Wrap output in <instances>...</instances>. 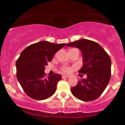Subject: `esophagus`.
<instances>
[{"instance_id": "obj_1", "label": "esophagus", "mask_w": 125, "mask_h": 125, "mask_svg": "<svg viewBox=\"0 0 125 125\" xmlns=\"http://www.w3.org/2000/svg\"><path fill=\"white\" fill-rule=\"evenodd\" d=\"M68 77H69V76L67 74H63L62 76V79H64V78H68Z\"/></svg>"}]
</instances>
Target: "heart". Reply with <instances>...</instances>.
Wrapping results in <instances>:
<instances>
[{"mask_svg":"<svg viewBox=\"0 0 125 125\" xmlns=\"http://www.w3.org/2000/svg\"><path fill=\"white\" fill-rule=\"evenodd\" d=\"M71 70V69L70 68H68V67H63V68H62V71L65 73L70 72Z\"/></svg>","mask_w":125,"mask_h":125,"instance_id":"heart-1","label":"heart"}]
</instances>
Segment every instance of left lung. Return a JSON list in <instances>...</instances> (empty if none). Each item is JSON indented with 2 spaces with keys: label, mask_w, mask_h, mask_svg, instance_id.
I'll list each match as a JSON object with an SVG mask.
<instances>
[{
  "label": "left lung",
  "mask_w": 125,
  "mask_h": 125,
  "mask_svg": "<svg viewBox=\"0 0 125 125\" xmlns=\"http://www.w3.org/2000/svg\"><path fill=\"white\" fill-rule=\"evenodd\" d=\"M75 47L82 52L83 66L78 71L87 75L76 86L71 88L72 94L79 100L91 101L96 100L106 88L111 78V61L99 44L88 39H79L66 45Z\"/></svg>",
  "instance_id": "1"
}]
</instances>
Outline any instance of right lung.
Listing matches in <instances>:
<instances>
[{
    "instance_id": "right-lung-1",
    "label": "right lung",
    "mask_w": 125,
    "mask_h": 125,
    "mask_svg": "<svg viewBox=\"0 0 125 125\" xmlns=\"http://www.w3.org/2000/svg\"><path fill=\"white\" fill-rule=\"evenodd\" d=\"M66 44L40 41L27 47L16 62L17 78L24 92L36 100H44L54 94L61 75L45 77V66Z\"/></svg>"
}]
</instances>
